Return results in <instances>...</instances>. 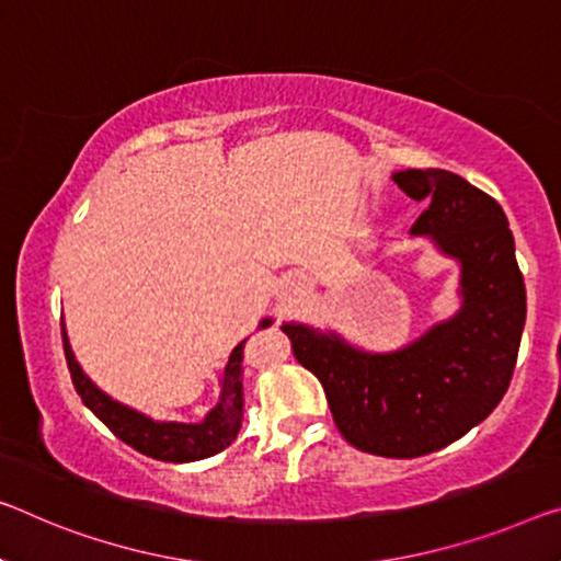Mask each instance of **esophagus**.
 <instances>
[{
    "label": "esophagus",
    "instance_id": "1",
    "mask_svg": "<svg viewBox=\"0 0 561 561\" xmlns=\"http://www.w3.org/2000/svg\"><path fill=\"white\" fill-rule=\"evenodd\" d=\"M304 286H306V280H304V275H290V278L286 280V293L288 296H296V293H300L304 290Z\"/></svg>",
    "mask_w": 561,
    "mask_h": 561
}]
</instances>
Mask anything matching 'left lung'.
<instances>
[{"instance_id":"left-lung-1","label":"left lung","mask_w":561,"mask_h":561,"mask_svg":"<svg viewBox=\"0 0 561 561\" xmlns=\"http://www.w3.org/2000/svg\"><path fill=\"white\" fill-rule=\"evenodd\" d=\"M396 185L426 210L428 236L461 263V310L393 353L351 348L335 333L286 323L293 356L321 381L333 424L358 451L413 459L481 424L510 389L527 290L510 220L494 197L449 170H403Z\"/></svg>"}]
</instances>
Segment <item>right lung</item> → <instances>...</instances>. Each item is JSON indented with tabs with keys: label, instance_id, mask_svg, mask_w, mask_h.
Returning <instances> with one entry per match:
<instances>
[{
	"label": "right lung",
	"instance_id": "right-lung-1",
	"mask_svg": "<svg viewBox=\"0 0 561 561\" xmlns=\"http://www.w3.org/2000/svg\"><path fill=\"white\" fill-rule=\"evenodd\" d=\"M271 321H263L268 325ZM62 343H65V358L67 368H70L72 383L84 407H88L102 424H105L119 442L133 446L135 451H140L150 459L170 461V463H185L208 459L213 454H220L226 446L232 444V438L238 436L240 416H243V383H240V360H243V343H238L230 353V360L226 370H222V393L220 403L215 407L203 424H158L150 421L142 413L123 407V403L112 401L110 396L102 393L88 376L82 374V368L77 366V360L67 343V335L62 329Z\"/></svg>",
	"mask_w": 561,
	"mask_h": 561
}]
</instances>
